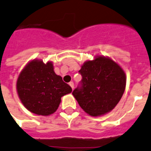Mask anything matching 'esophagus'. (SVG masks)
Here are the masks:
<instances>
[{
    "label": "esophagus",
    "mask_w": 151,
    "mask_h": 151,
    "mask_svg": "<svg viewBox=\"0 0 151 151\" xmlns=\"http://www.w3.org/2000/svg\"><path fill=\"white\" fill-rule=\"evenodd\" d=\"M69 86H70L72 89H74V83H73V82H70V83H69Z\"/></svg>",
    "instance_id": "1"
}]
</instances>
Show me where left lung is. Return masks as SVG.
<instances>
[{"label": "left lung", "instance_id": "left-lung-1", "mask_svg": "<svg viewBox=\"0 0 151 151\" xmlns=\"http://www.w3.org/2000/svg\"><path fill=\"white\" fill-rule=\"evenodd\" d=\"M78 73L83 78L73 95L81 108L93 116L104 115L114 109L126 88L123 68L111 58L97 56L85 62Z\"/></svg>", "mask_w": 151, "mask_h": 151}]
</instances>
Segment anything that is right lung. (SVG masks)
Returning a JSON list of instances; mask_svg holds the SVG:
<instances>
[{"instance_id":"1","label":"right lung","mask_w":151,"mask_h":151,"mask_svg":"<svg viewBox=\"0 0 151 151\" xmlns=\"http://www.w3.org/2000/svg\"><path fill=\"white\" fill-rule=\"evenodd\" d=\"M17 91L23 105L37 115L48 116L57 110L63 96L72 88L54 72L53 64L41 60L30 62L20 73Z\"/></svg>"}]
</instances>
